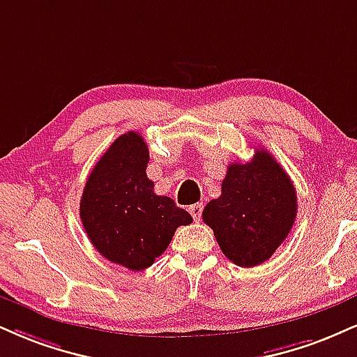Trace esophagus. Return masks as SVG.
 Masks as SVG:
<instances>
[{"mask_svg":"<svg viewBox=\"0 0 357 357\" xmlns=\"http://www.w3.org/2000/svg\"><path fill=\"white\" fill-rule=\"evenodd\" d=\"M190 213H191V216L195 218V221H199L201 220V214H203V204H201V203L191 204L190 206Z\"/></svg>","mask_w":357,"mask_h":357,"instance_id":"1","label":"esophagus"}]
</instances>
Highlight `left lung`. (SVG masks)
Returning a JSON list of instances; mask_svg holds the SVG:
<instances>
[{
	"instance_id": "1",
	"label": "left lung",
	"mask_w": 357,
	"mask_h": 357,
	"mask_svg": "<svg viewBox=\"0 0 357 357\" xmlns=\"http://www.w3.org/2000/svg\"><path fill=\"white\" fill-rule=\"evenodd\" d=\"M298 211L294 184L266 149L249 162H233L211 199L203 221L213 229L221 251L241 268L263 264L289 234Z\"/></svg>"
}]
</instances>
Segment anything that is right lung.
Returning <instances> with one entry per match:
<instances>
[{"mask_svg":"<svg viewBox=\"0 0 357 357\" xmlns=\"http://www.w3.org/2000/svg\"><path fill=\"white\" fill-rule=\"evenodd\" d=\"M149 151L139 132H124L93 167L79 216L96 251L131 271H143L166 251L176 227L192 218L146 176Z\"/></svg>","mask_w":357,"mask_h":357,"instance_id":"obj_1","label":"right lung"}]
</instances>
